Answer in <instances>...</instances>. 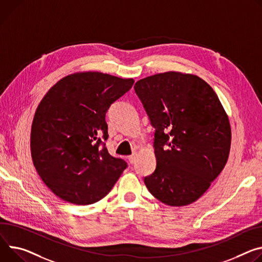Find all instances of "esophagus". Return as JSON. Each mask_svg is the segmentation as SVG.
<instances>
[{
  "label": "esophagus",
  "mask_w": 262,
  "mask_h": 262,
  "mask_svg": "<svg viewBox=\"0 0 262 262\" xmlns=\"http://www.w3.org/2000/svg\"><path fill=\"white\" fill-rule=\"evenodd\" d=\"M136 154H133V155H130L129 157H128V161H129V163L130 164H134L135 163V161H136Z\"/></svg>",
  "instance_id": "esophagus-1"
}]
</instances>
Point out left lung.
<instances>
[{
    "label": "left lung",
    "mask_w": 262,
    "mask_h": 262,
    "mask_svg": "<svg viewBox=\"0 0 262 262\" xmlns=\"http://www.w3.org/2000/svg\"><path fill=\"white\" fill-rule=\"evenodd\" d=\"M134 89L156 129L157 167L144 178L147 189L168 206L195 202L224 169L231 147L216 93L196 75L180 72L140 79Z\"/></svg>",
    "instance_id": "8db88e82"
}]
</instances>
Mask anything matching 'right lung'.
Returning <instances> with one entry per match:
<instances>
[{"instance_id": "right-lung-1", "label": "right lung", "mask_w": 262, "mask_h": 262, "mask_svg": "<svg viewBox=\"0 0 262 262\" xmlns=\"http://www.w3.org/2000/svg\"><path fill=\"white\" fill-rule=\"evenodd\" d=\"M134 82L99 72L75 73L41 99L31 126V157L42 182L61 200L96 203L127 167L108 154L100 136L108 137L107 110Z\"/></svg>"}]
</instances>
